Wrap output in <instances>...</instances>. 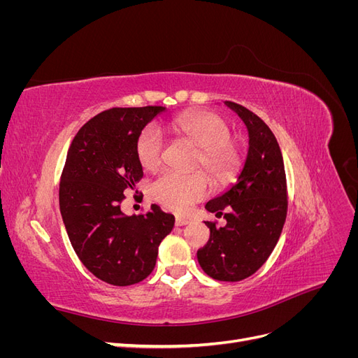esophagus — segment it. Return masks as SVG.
I'll list each match as a JSON object with an SVG mask.
<instances>
[{
    "label": "esophagus",
    "instance_id": "obj_1",
    "mask_svg": "<svg viewBox=\"0 0 358 358\" xmlns=\"http://www.w3.org/2000/svg\"><path fill=\"white\" fill-rule=\"evenodd\" d=\"M189 222H191V220L185 218V216H176V225L178 227H183V225H187Z\"/></svg>",
    "mask_w": 358,
    "mask_h": 358
}]
</instances>
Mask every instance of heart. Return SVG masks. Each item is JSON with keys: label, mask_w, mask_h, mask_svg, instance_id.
<instances>
[{"label": "heart", "mask_w": 358, "mask_h": 358, "mask_svg": "<svg viewBox=\"0 0 358 358\" xmlns=\"http://www.w3.org/2000/svg\"><path fill=\"white\" fill-rule=\"evenodd\" d=\"M162 129L187 137L200 146L199 166H203L216 183L230 182L241 167V150L231 142V128L220 115L212 112H187L162 124ZM137 158L145 170L162 164L166 138L155 125H148L137 138ZM210 191L208 176L201 171H164L152 182V197L175 212H187L194 203L203 200Z\"/></svg>", "instance_id": "heart-1"}]
</instances>
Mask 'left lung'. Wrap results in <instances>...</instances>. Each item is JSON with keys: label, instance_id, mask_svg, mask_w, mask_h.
Listing matches in <instances>:
<instances>
[{"label": "left lung", "instance_id": "8db88e82", "mask_svg": "<svg viewBox=\"0 0 358 358\" xmlns=\"http://www.w3.org/2000/svg\"><path fill=\"white\" fill-rule=\"evenodd\" d=\"M225 104L245 122L249 150L236 185L206 203V209L224 215L227 224L206 222L210 237L197 258L206 275L237 282L254 275L272 254L285 224L288 196L284 158L272 129L246 107Z\"/></svg>", "mask_w": 358, "mask_h": 358}]
</instances>
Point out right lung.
Returning <instances> with one entry per match:
<instances>
[{
  "label": "right lung",
  "mask_w": 358,
  "mask_h": 358,
  "mask_svg": "<svg viewBox=\"0 0 358 358\" xmlns=\"http://www.w3.org/2000/svg\"><path fill=\"white\" fill-rule=\"evenodd\" d=\"M162 106L113 107L74 136L59 182V209L74 252L104 282L127 287L146 279L175 216L157 204L143 215L121 210L124 192L143 178L137 138Z\"/></svg>",
  "instance_id": "1"
}]
</instances>
